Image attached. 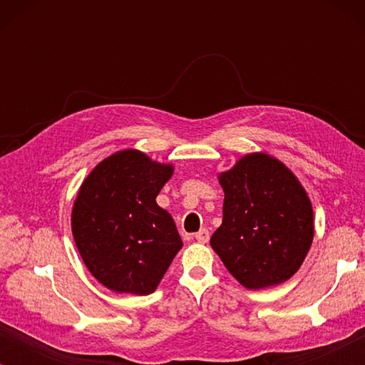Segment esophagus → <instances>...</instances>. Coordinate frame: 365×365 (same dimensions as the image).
<instances>
[{"instance_id": "obj_1", "label": "esophagus", "mask_w": 365, "mask_h": 365, "mask_svg": "<svg viewBox=\"0 0 365 365\" xmlns=\"http://www.w3.org/2000/svg\"><path fill=\"white\" fill-rule=\"evenodd\" d=\"M194 237H196V241H197V242L206 244V242L209 241V231H207V229H201V231L194 234Z\"/></svg>"}]
</instances>
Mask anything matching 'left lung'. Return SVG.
Masks as SVG:
<instances>
[{
	"label": "left lung",
	"instance_id": "8db88e82",
	"mask_svg": "<svg viewBox=\"0 0 365 365\" xmlns=\"http://www.w3.org/2000/svg\"><path fill=\"white\" fill-rule=\"evenodd\" d=\"M222 224L211 246L244 287L264 289L297 272L314 237L312 206L296 176L267 154L222 173Z\"/></svg>",
	"mask_w": 365,
	"mask_h": 365
}]
</instances>
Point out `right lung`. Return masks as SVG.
Listing matches in <instances>:
<instances>
[{
	"label": "right lung",
	"mask_w": 365,
	"mask_h": 365,
	"mask_svg": "<svg viewBox=\"0 0 365 365\" xmlns=\"http://www.w3.org/2000/svg\"><path fill=\"white\" fill-rule=\"evenodd\" d=\"M173 174L126 149L99 163L73 207L74 242L89 272L116 292L146 296L182 247L171 214L156 197Z\"/></svg>",
	"instance_id": "1"
}]
</instances>
